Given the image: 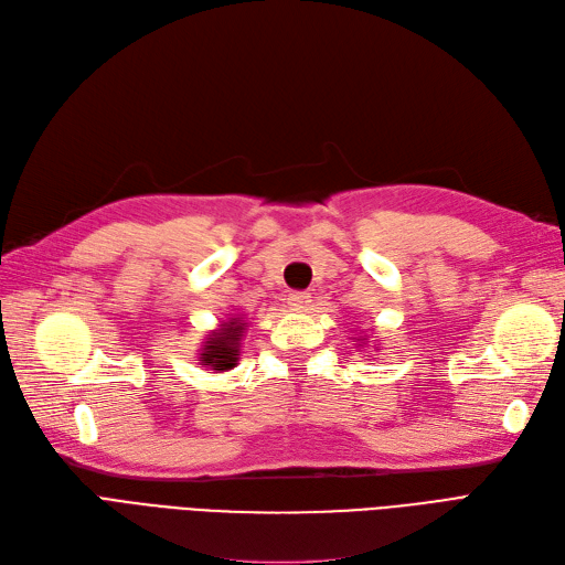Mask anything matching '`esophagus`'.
I'll use <instances>...</instances> for the list:
<instances>
[{"label":"esophagus","instance_id":"34e87169","mask_svg":"<svg viewBox=\"0 0 565 565\" xmlns=\"http://www.w3.org/2000/svg\"><path fill=\"white\" fill-rule=\"evenodd\" d=\"M309 302H311V296L307 294V290H296V294L288 296V307L294 311H307Z\"/></svg>","mask_w":565,"mask_h":565}]
</instances>
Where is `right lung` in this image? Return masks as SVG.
I'll use <instances>...</instances> for the list:
<instances>
[{"instance_id": "1", "label": "right lung", "mask_w": 565, "mask_h": 565, "mask_svg": "<svg viewBox=\"0 0 565 565\" xmlns=\"http://www.w3.org/2000/svg\"><path fill=\"white\" fill-rule=\"evenodd\" d=\"M244 328L246 323H239V319H230L227 323H221V328L214 330L204 342V349L200 353L202 365L216 372L235 367L239 359V342Z\"/></svg>"}]
</instances>
